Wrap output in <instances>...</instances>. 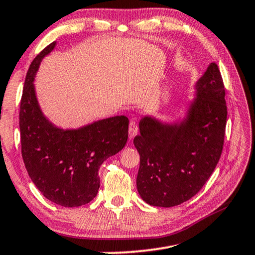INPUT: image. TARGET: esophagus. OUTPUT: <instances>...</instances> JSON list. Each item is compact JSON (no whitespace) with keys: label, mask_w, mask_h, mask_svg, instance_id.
Instances as JSON below:
<instances>
[{"label":"esophagus","mask_w":255,"mask_h":255,"mask_svg":"<svg viewBox=\"0 0 255 255\" xmlns=\"http://www.w3.org/2000/svg\"><path fill=\"white\" fill-rule=\"evenodd\" d=\"M137 132H138V126L135 121H130V124H129V139L134 138Z\"/></svg>","instance_id":"esophagus-1"}]
</instances>
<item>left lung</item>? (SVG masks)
Instances as JSON below:
<instances>
[{"label": "left lung", "instance_id": "8db88e82", "mask_svg": "<svg viewBox=\"0 0 255 255\" xmlns=\"http://www.w3.org/2000/svg\"><path fill=\"white\" fill-rule=\"evenodd\" d=\"M194 90L183 118L165 123L144 116L139 121L134 138L140 156L136 185L149 205L171 208L192 199L220 159L227 107L216 63L209 64Z\"/></svg>", "mask_w": 255, "mask_h": 255}]
</instances>
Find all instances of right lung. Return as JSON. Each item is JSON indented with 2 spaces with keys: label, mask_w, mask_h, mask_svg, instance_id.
<instances>
[{
  "label": "right lung",
  "mask_w": 255,
  "mask_h": 255,
  "mask_svg": "<svg viewBox=\"0 0 255 255\" xmlns=\"http://www.w3.org/2000/svg\"><path fill=\"white\" fill-rule=\"evenodd\" d=\"M51 43L28 69L19 112L21 154L30 179L53 203L66 208L87 204L100 188L99 169L125 147L129 120L101 119L78 128L55 126L38 103L34 80L40 62L54 50Z\"/></svg>",
  "instance_id": "add662e5"
}]
</instances>
